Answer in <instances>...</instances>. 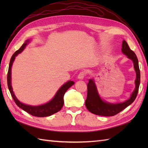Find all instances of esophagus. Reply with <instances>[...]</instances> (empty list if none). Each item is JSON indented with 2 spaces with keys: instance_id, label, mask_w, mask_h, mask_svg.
I'll list each match as a JSON object with an SVG mask.
<instances>
[{
  "instance_id": "1",
  "label": "esophagus",
  "mask_w": 148,
  "mask_h": 148,
  "mask_svg": "<svg viewBox=\"0 0 148 148\" xmlns=\"http://www.w3.org/2000/svg\"><path fill=\"white\" fill-rule=\"evenodd\" d=\"M85 76V73L83 72V71H82L79 73V75H78V79H83Z\"/></svg>"
}]
</instances>
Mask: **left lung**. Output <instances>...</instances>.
<instances>
[{
  "instance_id": "8db88e82",
  "label": "left lung",
  "mask_w": 148,
  "mask_h": 148,
  "mask_svg": "<svg viewBox=\"0 0 148 148\" xmlns=\"http://www.w3.org/2000/svg\"><path fill=\"white\" fill-rule=\"evenodd\" d=\"M122 52L127 56L128 59L133 62L134 69L136 71V79L135 81V88L132 93L130 97L125 102L120 103H110L102 100L99 93L94 79H89L88 83L87 98L85 101V106L90 112L101 116H114L122 111L135 100L138 95L140 84V71L139 68L138 60L135 53L130 49L127 42L123 40L122 46Z\"/></svg>"
}]
</instances>
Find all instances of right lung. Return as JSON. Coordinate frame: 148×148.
Wrapping results in <instances>:
<instances>
[{"instance_id":"1","label":"right lung","mask_w":148,"mask_h":148,"mask_svg":"<svg viewBox=\"0 0 148 148\" xmlns=\"http://www.w3.org/2000/svg\"><path fill=\"white\" fill-rule=\"evenodd\" d=\"M30 42V39L26 40L25 42L21 46V47L16 51L11 57V59L10 61L9 66H8V70L7 73V84L8 88L10 92L11 95L13 97V100H14L16 104L20 108L24 110L26 112L32 115L35 117H47V116H50L53 114H55L57 112L60 110L64 106V96L65 92L67 91L69 88H70L72 85L75 84L73 81L67 82L64 84L60 88V89L58 90L56 95L54 96L52 99L46 104L40 105V106H30L28 104H23V103L21 102L18 99H17L15 96L14 92L13 91V88L12 86V83H11V70H12V66L13 65V62L15 60L16 56L19 54L23 51L26 46L28 45V44Z\"/></svg>"}]
</instances>
